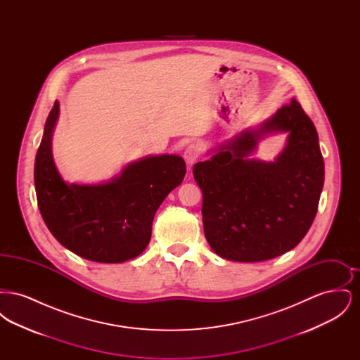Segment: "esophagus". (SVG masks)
<instances>
[{"mask_svg": "<svg viewBox=\"0 0 360 360\" xmlns=\"http://www.w3.org/2000/svg\"><path fill=\"white\" fill-rule=\"evenodd\" d=\"M200 153H201V148H200L198 144H190L188 146V148L185 150V153H184V158H185L188 166H193L195 163V160L200 156Z\"/></svg>", "mask_w": 360, "mask_h": 360, "instance_id": "34e87169", "label": "esophagus"}]
</instances>
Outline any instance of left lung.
Wrapping results in <instances>:
<instances>
[{
    "mask_svg": "<svg viewBox=\"0 0 360 360\" xmlns=\"http://www.w3.org/2000/svg\"><path fill=\"white\" fill-rule=\"evenodd\" d=\"M275 133L288 135L275 160L252 158L258 141ZM209 154L193 175L202 190L205 238L219 257L269 260L304 239L317 213L324 159L316 127L295 98Z\"/></svg>",
    "mask_w": 360,
    "mask_h": 360,
    "instance_id": "obj_1",
    "label": "left lung"
}]
</instances>
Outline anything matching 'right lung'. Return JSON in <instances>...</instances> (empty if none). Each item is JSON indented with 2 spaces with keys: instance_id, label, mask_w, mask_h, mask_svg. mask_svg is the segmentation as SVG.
Returning <instances> with one entry per match:
<instances>
[{
  "instance_id": "1",
  "label": "right lung",
  "mask_w": 360,
  "mask_h": 360,
  "mask_svg": "<svg viewBox=\"0 0 360 360\" xmlns=\"http://www.w3.org/2000/svg\"><path fill=\"white\" fill-rule=\"evenodd\" d=\"M59 117L55 101L34 159V188L41 217L53 238L78 257L122 263L139 257L151 239L153 220L186 174L179 155H148L101 184H69L52 158Z\"/></svg>"
}]
</instances>
